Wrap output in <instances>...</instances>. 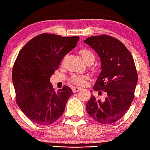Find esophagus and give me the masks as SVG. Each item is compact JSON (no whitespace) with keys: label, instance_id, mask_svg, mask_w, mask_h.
Returning a JSON list of instances; mask_svg holds the SVG:
<instances>
[{"label":"esophagus","instance_id":"obj_1","mask_svg":"<svg viewBox=\"0 0 150 150\" xmlns=\"http://www.w3.org/2000/svg\"><path fill=\"white\" fill-rule=\"evenodd\" d=\"M82 89H83V88H80V87H75V88H73V92L76 93V92H79V90H81Z\"/></svg>","mask_w":150,"mask_h":150}]
</instances>
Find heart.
I'll return each instance as SVG.
<instances>
[{"label":"heart","mask_w":150,"mask_h":150,"mask_svg":"<svg viewBox=\"0 0 150 150\" xmlns=\"http://www.w3.org/2000/svg\"><path fill=\"white\" fill-rule=\"evenodd\" d=\"M80 53L86 64L90 62L93 63L95 60V55L92 51L88 49H83L81 50ZM86 79L87 77L86 75H73L71 78V81L76 84L84 85L85 84V80Z\"/></svg>","instance_id":"b5f03b06"}]
</instances>
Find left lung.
<instances>
[{
  "mask_svg": "<svg viewBox=\"0 0 150 150\" xmlns=\"http://www.w3.org/2000/svg\"><path fill=\"white\" fill-rule=\"evenodd\" d=\"M84 42L94 50L101 62L93 89L107 93L103 101L91 96L86 111L100 124H112L124 116L134 99L138 75L133 58L124 43L106 34L89 37Z\"/></svg>",
  "mask_w": 150,
  "mask_h": 150,
  "instance_id": "obj_1",
  "label": "left lung"
}]
</instances>
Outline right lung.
<instances>
[{"label":"right lung","instance_id":"1","mask_svg":"<svg viewBox=\"0 0 150 150\" xmlns=\"http://www.w3.org/2000/svg\"><path fill=\"white\" fill-rule=\"evenodd\" d=\"M79 40L78 36L44 33L32 38L19 51L13 67V84L17 104L32 122L48 125L62 115L73 93L67 86L56 91L50 77Z\"/></svg>","mask_w":150,"mask_h":150}]
</instances>
